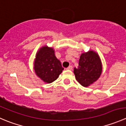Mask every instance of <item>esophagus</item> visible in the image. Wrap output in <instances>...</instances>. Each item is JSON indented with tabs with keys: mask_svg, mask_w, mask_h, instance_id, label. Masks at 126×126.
I'll return each instance as SVG.
<instances>
[{
	"mask_svg": "<svg viewBox=\"0 0 126 126\" xmlns=\"http://www.w3.org/2000/svg\"><path fill=\"white\" fill-rule=\"evenodd\" d=\"M67 70H72L73 69V66H68V68H66Z\"/></svg>",
	"mask_w": 126,
	"mask_h": 126,
	"instance_id": "34e87169",
	"label": "esophagus"
}]
</instances>
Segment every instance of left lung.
<instances>
[{
  "instance_id": "left-lung-1",
  "label": "left lung",
  "mask_w": 126,
  "mask_h": 126,
  "mask_svg": "<svg viewBox=\"0 0 126 126\" xmlns=\"http://www.w3.org/2000/svg\"><path fill=\"white\" fill-rule=\"evenodd\" d=\"M102 73V63L100 56L91 50L80 55L79 66L74 68L76 79L85 87L97 81Z\"/></svg>"
}]
</instances>
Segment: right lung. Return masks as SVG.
I'll list each match as a JSON object with an SVG mask.
<instances>
[{
    "label": "right lung",
    "mask_w": 126,
    "mask_h": 126,
    "mask_svg": "<svg viewBox=\"0 0 126 126\" xmlns=\"http://www.w3.org/2000/svg\"><path fill=\"white\" fill-rule=\"evenodd\" d=\"M63 69L53 48L44 46L39 49L34 62V70L41 80L47 84L53 82Z\"/></svg>",
    "instance_id": "1"
}]
</instances>
